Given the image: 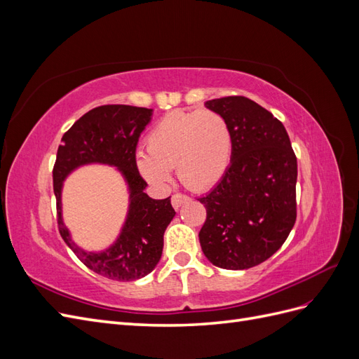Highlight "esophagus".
<instances>
[{"mask_svg": "<svg viewBox=\"0 0 359 359\" xmlns=\"http://www.w3.org/2000/svg\"><path fill=\"white\" fill-rule=\"evenodd\" d=\"M190 198L187 196V194H182V193H175L172 196V199H170V202H172V206L175 210H178L180 206L184 203V202H187Z\"/></svg>", "mask_w": 359, "mask_h": 359, "instance_id": "esophagus-1", "label": "esophagus"}]
</instances>
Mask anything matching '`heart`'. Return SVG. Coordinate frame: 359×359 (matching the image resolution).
Masks as SVG:
<instances>
[{"label":"heart","mask_w":359,"mask_h":359,"mask_svg":"<svg viewBox=\"0 0 359 359\" xmlns=\"http://www.w3.org/2000/svg\"><path fill=\"white\" fill-rule=\"evenodd\" d=\"M232 130L217 111H172L160 118L147 136V151L136 154L140 175L166 184L177 168L182 184L206 190L219 182L231 165Z\"/></svg>","instance_id":"obj_1"}]
</instances>
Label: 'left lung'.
<instances>
[{
	"label": "left lung",
	"mask_w": 359,
	"mask_h": 359,
	"mask_svg": "<svg viewBox=\"0 0 359 359\" xmlns=\"http://www.w3.org/2000/svg\"><path fill=\"white\" fill-rule=\"evenodd\" d=\"M232 130L224 177L198 201L206 208L199 232L203 255L224 269L265 262L283 245L297 220L298 165L281 121L243 95L208 100Z\"/></svg>",
	"instance_id": "1"
}]
</instances>
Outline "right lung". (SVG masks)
I'll use <instances>...</instances> for the list:
<instances>
[{"instance_id": "add662e5", "label": "right lung", "mask_w": 359, "mask_h": 359, "mask_svg": "<svg viewBox=\"0 0 359 359\" xmlns=\"http://www.w3.org/2000/svg\"><path fill=\"white\" fill-rule=\"evenodd\" d=\"M151 114L153 109L127 104L94 107L64 133L52 170L60 235L85 266L111 280L133 281L149 274L161 257L163 235L175 215L170 198L156 201L144 191L147 181L136 166L137 140ZM86 162L116 165L130 189V210L123 232L102 254H86L76 246L60 217L62 181L74 167Z\"/></svg>"}]
</instances>
